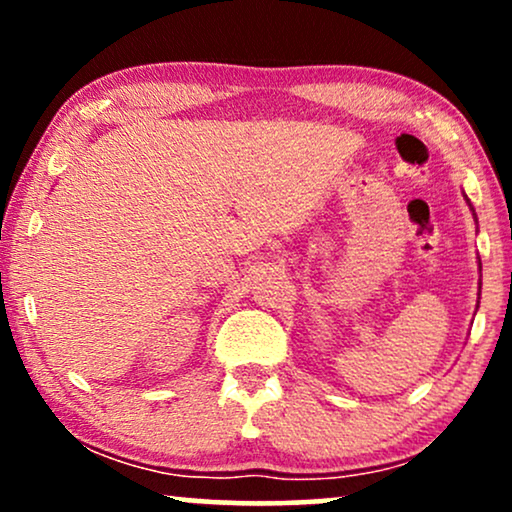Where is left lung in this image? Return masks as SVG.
<instances>
[{
	"label": "left lung",
	"instance_id": "left-lung-1",
	"mask_svg": "<svg viewBox=\"0 0 512 512\" xmlns=\"http://www.w3.org/2000/svg\"><path fill=\"white\" fill-rule=\"evenodd\" d=\"M466 202H468V198H466ZM468 205H471V202H468ZM471 209H473V207H471ZM473 214H475V212H473Z\"/></svg>",
	"mask_w": 512,
	"mask_h": 512
}]
</instances>
